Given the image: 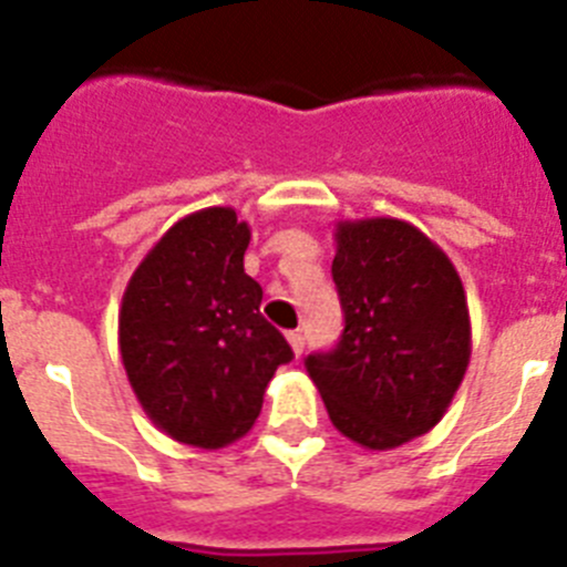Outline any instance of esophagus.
<instances>
[{"instance_id": "obj_1", "label": "esophagus", "mask_w": 567, "mask_h": 567, "mask_svg": "<svg viewBox=\"0 0 567 567\" xmlns=\"http://www.w3.org/2000/svg\"><path fill=\"white\" fill-rule=\"evenodd\" d=\"M287 340H289V346H292L295 358H300V354H303V346H307V340H303V334H300V332H289Z\"/></svg>"}]
</instances>
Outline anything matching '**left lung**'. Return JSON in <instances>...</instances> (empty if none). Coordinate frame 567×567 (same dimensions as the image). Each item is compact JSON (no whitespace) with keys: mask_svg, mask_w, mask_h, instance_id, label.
Segmentation results:
<instances>
[{"mask_svg":"<svg viewBox=\"0 0 567 567\" xmlns=\"http://www.w3.org/2000/svg\"><path fill=\"white\" fill-rule=\"evenodd\" d=\"M332 278L343 334L307 358L332 425L372 452L432 432L471 360L468 300L449 255L400 218L338 221Z\"/></svg>","mask_w":567,"mask_h":567,"instance_id":"1","label":"left lung"}]
</instances>
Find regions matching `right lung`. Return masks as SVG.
Wrapping results in <instances>:
<instances>
[{
	"label": "right lung",
	"mask_w": 567,
	"mask_h": 567,
	"mask_svg": "<svg viewBox=\"0 0 567 567\" xmlns=\"http://www.w3.org/2000/svg\"><path fill=\"white\" fill-rule=\"evenodd\" d=\"M249 235L233 207L184 215L135 267L118 309V352L144 414L204 452L252 429L275 369L292 360L244 272Z\"/></svg>",
	"instance_id": "add662e5"
}]
</instances>
